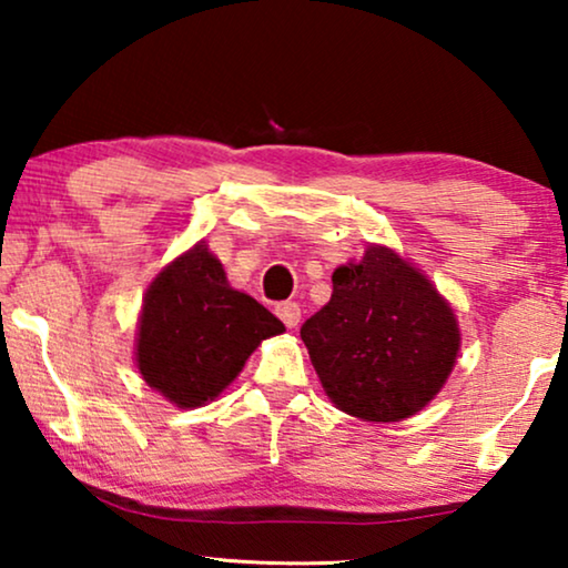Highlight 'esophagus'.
Segmentation results:
<instances>
[{"instance_id": "34e87169", "label": "esophagus", "mask_w": 568, "mask_h": 568, "mask_svg": "<svg viewBox=\"0 0 568 568\" xmlns=\"http://www.w3.org/2000/svg\"><path fill=\"white\" fill-rule=\"evenodd\" d=\"M276 315L282 317L286 328H297L300 317H302V310H300L297 302H278V305H276Z\"/></svg>"}]
</instances>
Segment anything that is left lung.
<instances>
[{"label":"left lung","instance_id":"1","mask_svg":"<svg viewBox=\"0 0 568 568\" xmlns=\"http://www.w3.org/2000/svg\"><path fill=\"white\" fill-rule=\"evenodd\" d=\"M333 406L362 422H403L447 383L460 352L449 302L385 245L333 271V294L300 331Z\"/></svg>","mask_w":568,"mask_h":568}]
</instances>
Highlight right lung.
I'll list each match as a JSON object with an SVG mask.
<instances>
[{"label":"right lung","mask_w":568,"mask_h":568,"mask_svg":"<svg viewBox=\"0 0 568 568\" xmlns=\"http://www.w3.org/2000/svg\"><path fill=\"white\" fill-rule=\"evenodd\" d=\"M284 323L251 294L232 290L204 240L154 276L136 331L144 383L178 408L214 400L245 367L261 341Z\"/></svg>","instance_id":"1"}]
</instances>
